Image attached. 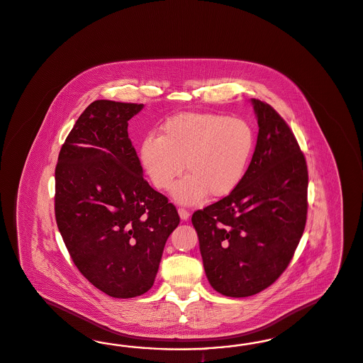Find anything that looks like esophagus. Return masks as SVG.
Instances as JSON below:
<instances>
[{
  "label": "esophagus",
  "mask_w": 363,
  "mask_h": 363,
  "mask_svg": "<svg viewBox=\"0 0 363 363\" xmlns=\"http://www.w3.org/2000/svg\"><path fill=\"white\" fill-rule=\"evenodd\" d=\"M178 214H179L181 220H184V221H186V220H189V217H190V213L186 209H184V208L178 209Z\"/></svg>",
  "instance_id": "34e87169"
}]
</instances>
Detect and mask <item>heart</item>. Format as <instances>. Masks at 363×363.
<instances>
[{
    "mask_svg": "<svg viewBox=\"0 0 363 363\" xmlns=\"http://www.w3.org/2000/svg\"><path fill=\"white\" fill-rule=\"evenodd\" d=\"M253 150L247 122L218 113L177 115L161 127L160 137H146L139 158L155 188L169 190L181 203H199L209 193L221 199L238 188Z\"/></svg>",
    "mask_w": 363,
    "mask_h": 363,
    "instance_id": "b5f03b06",
    "label": "heart"
}]
</instances>
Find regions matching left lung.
Instances as JSON below:
<instances>
[{
  "mask_svg": "<svg viewBox=\"0 0 363 363\" xmlns=\"http://www.w3.org/2000/svg\"><path fill=\"white\" fill-rule=\"evenodd\" d=\"M250 101L259 134L242 181L191 217L206 277L230 298L252 296L275 283L307 220L308 172L298 140L269 104Z\"/></svg>",
  "mask_w": 363,
  "mask_h": 363,
  "instance_id": "8db88e82",
  "label": "left lung"
}]
</instances>
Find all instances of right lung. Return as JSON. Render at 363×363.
Wrapping results in <instances>:
<instances>
[{"mask_svg":"<svg viewBox=\"0 0 363 363\" xmlns=\"http://www.w3.org/2000/svg\"><path fill=\"white\" fill-rule=\"evenodd\" d=\"M143 104L92 101L65 139L55 170V216L72 262L91 284L127 299L147 292L179 224L151 188L127 125Z\"/></svg>","mask_w":363,"mask_h":363,"instance_id":"obj_1","label":"right lung"}]
</instances>
